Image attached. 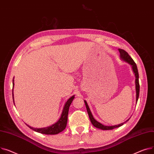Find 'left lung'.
<instances>
[{
	"label": "left lung",
	"instance_id": "obj_1",
	"mask_svg": "<svg viewBox=\"0 0 154 154\" xmlns=\"http://www.w3.org/2000/svg\"><path fill=\"white\" fill-rule=\"evenodd\" d=\"M119 51L120 52V55H121V58L124 60V61H127L128 63H129L130 65H132V69L134 73H135V88H136V102H137V100L139 99V90H140V86H139V73H138V69H137V67L136 64H135V63L134 62V61L133 60V59L129 56V54L128 53V52H126L125 50H122V49H119ZM85 105L86 107V109H87V112L88 113L89 117V119L90 121H91L92 124L96 127V128L98 129H101L102 130H112L113 129L117 128H119L120 126L122 125L124 123H125L127 121H129L127 120L125 122L120 124L119 125H112V126H106V125H104L102 124L99 123V122H97V121H96L94 117L91 114V111H90V109L89 108V106L86 103V101H85Z\"/></svg>",
	"mask_w": 154,
	"mask_h": 154
}]
</instances>
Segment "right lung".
I'll use <instances>...</instances> for the list:
<instances>
[{
	"instance_id": "obj_1",
	"label": "right lung",
	"mask_w": 154,
	"mask_h": 154,
	"mask_svg": "<svg viewBox=\"0 0 154 154\" xmlns=\"http://www.w3.org/2000/svg\"><path fill=\"white\" fill-rule=\"evenodd\" d=\"M14 85V80H13V86ZM12 96H14L13 94V89H12ZM75 98V96H71L69 99H68V100L66 101V103L65 104L64 108H63V112L61 113L60 118L59 120L51 126H49V127L47 128H33L31 126H29L27 125L28 127H29L31 129L33 130L34 131H36L37 132L41 133V134H47V135H55L57 134L61 131L64 130L66 127V124H67V121H68V111H69V107L70 106V104H71L72 101H73V99ZM14 99V97H13Z\"/></svg>"
}]
</instances>
